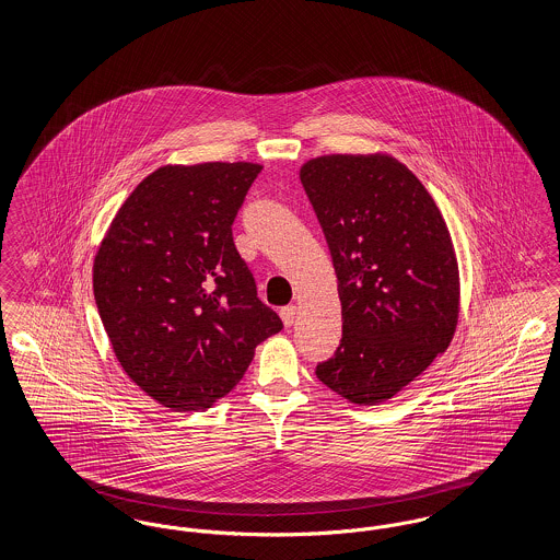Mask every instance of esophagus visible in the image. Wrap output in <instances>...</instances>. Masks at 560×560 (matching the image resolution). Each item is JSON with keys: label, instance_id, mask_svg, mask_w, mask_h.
I'll list each match as a JSON object with an SVG mask.
<instances>
[{"label": "esophagus", "instance_id": "obj_1", "mask_svg": "<svg viewBox=\"0 0 560 560\" xmlns=\"http://www.w3.org/2000/svg\"><path fill=\"white\" fill-rule=\"evenodd\" d=\"M279 315H281V319H283V325H285V327H292L293 320H295V315H298V308H295L293 304H290V306H283Z\"/></svg>", "mask_w": 560, "mask_h": 560}]
</instances>
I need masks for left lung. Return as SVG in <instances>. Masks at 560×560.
Instances as JSON below:
<instances>
[{
    "label": "left lung",
    "instance_id": "8db88e82",
    "mask_svg": "<svg viewBox=\"0 0 560 560\" xmlns=\"http://www.w3.org/2000/svg\"><path fill=\"white\" fill-rule=\"evenodd\" d=\"M331 252L342 342L317 377L354 405L393 399L452 345L459 270L445 218L388 153L320 155L300 167Z\"/></svg>",
    "mask_w": 560,
    "mask_h": 560
}]
</instances>
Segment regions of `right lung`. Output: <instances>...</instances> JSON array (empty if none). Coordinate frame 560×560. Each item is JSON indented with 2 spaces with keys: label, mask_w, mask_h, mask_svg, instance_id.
<instances>
[{
  "label": "right lung",
  "mask_w": 560,
  "mask_h": 560,
  "mask_svg": "<svg viewBox=\"0 0 560 560\" xmlns=\"http://www.w3.org/2000/svg\"><path fill=\"white\" fill-rule=\"evenodd\" d=\"M260 163L161 165L124 201L94 256L113 352L151 399L206 411L283 329L256 295L233 222Z\"/></svg>",
  "instance_id": "obj_1"
}]
</instances>
